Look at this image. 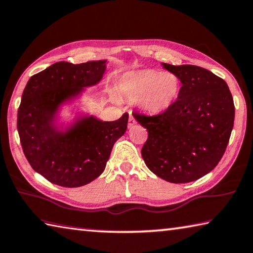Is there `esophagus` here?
Masks as SVG:
<instances>
[{"label":"esophagus","mask_w":253,"mask_h":253,"mask_svg":"<svg viewBox=\"0 0 253 253\" xmlns=\"http://www.w3.org/2000/svg\"><path fill=\"white\" fill-rule=\"evenodd\" d=\"M136 123V120L134 119V117L132 116V114H130V117H128V126H133Z\"/></svg>","instance_id":"obj_1"}]
</instances>
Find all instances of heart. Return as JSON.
Here are the masks:
<instances>
[{
	"instance_id": "obj_1",
	"label": "heart",
	"mask_w": 253,
	"mask_h": 253,
	"mask_svg": "<svg viewBox=\"0 0 253 253\" xmlns=\"http://www.w3.org/2000/svg\"><path fill=\"white\" fill-rule=\"evenodd\" d=\"M182 82L173 71L142 69L123 76L120 92L123 97L139 100L143 110L151 113L163 112L177 99Z\"/></svg>"
}]
</instances>
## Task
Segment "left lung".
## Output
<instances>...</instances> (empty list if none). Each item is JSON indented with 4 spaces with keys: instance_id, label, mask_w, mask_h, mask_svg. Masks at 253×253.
<instances>
[{
    "instance_id": "8db88e82",
    "label": "left lung",
    "mask_w": 253,
    "mask_h": 253,
    "mask_svg": "<svg viewBox=\"0 0 253 253\" xmlns=\"http://www.w3.org/2000/svg\"><path fill=\"white\" fill-rule=\"evenodd\" d=\"M182 82L177 100L155 116L133 112L147 130L142 157L155 175L169 183L194 182L216 168L235 121L228 84L211 71L193 65L162 64Z\"/></svg>"
}]
</instances>
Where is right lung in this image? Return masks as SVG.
I'll list each match as a JSON object with an SVG mask.
<instances>
[{"instance_id": "right-lung-1", "label": "right lung", "mask_w": 253, "mask_h": 253, "mask_svg": "<svg viewBox=\"0 0 253 253\" xmlns=\"http://www.w3.org/2000/svg\"><path fill=\"white\" fill-rule=\"evenodd\" d=\"M106 60L74 65L58 61L32 76L17 111V130L33 169L63 187L84 186L102 173L112 147L125 134L128 114L116 121L79 119L66 132L57 130L55 116L66 100L98 84Z\"/></svg>"}]
</instances>
